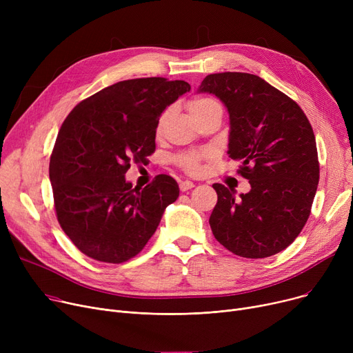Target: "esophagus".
Masks as SVG:
<instances>
[{"instance_id": "esophagus-1", "label": "esophagus", "mask_w": 353, "mask_h": 353, "mask_svg": "<svg viewBox=\"0 0 353 353\" xmlns=\"http://www.w3.org/2000/svg\"><path fill=\"white\" fill-rule=\"evenodd\" d=\"M194 188V183L190 180H184L180 183V192H188Z\"/></svg>"}]
</instances>
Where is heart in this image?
Masks as SVG:
<instances>
[{
    "mask_svg": "<svg viewBox=\"0 0 353 353\" xmlns=\"http://www.w3.org/2000/svg\"><path fill=\"white\" fill-rule=\"evenodd\" d=\"M217 105H219L217 101H214L213 99H208V97H196L188 103V108L194 120H199L201 116H205L209 110H212ZM165 119H167V111L165 113H163L159 119V124H157L159 128L163 125ZM203 157H205V154L197 153V152L181 153L174 157V163L186 173L197 174L200 172V161Z\"/></svg>",
    "mask_w": 353,
    "mask_h": 353,
    "instance_id": "heart-1",
    "label": "heart"
}]
</instances>
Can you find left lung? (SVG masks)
<instances>
[{
    "instance_id": "obj_1",
    "label": "left lung",
    "mask_w": 353,
    "mask_h": 353,
    "mask_svg": "<svg viewBox=\"0 0 353 353\" xmlns=\"http://www.w3.org/2000/svg\"><path fill=\"white\" fill-rule=\"evenodd\" d=\"M199 91L212 92L230 116L229 157L250 192L214 183L217 203L209 219L220 245L232 253L263 259L286 249L310 214L319 183L313 128L299 104L249 72L209 74Z\"/></svg>"
}]
</instances>
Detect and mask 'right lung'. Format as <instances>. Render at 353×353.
Masks as SVG:
<instances>
[{
    "mask_svg": "<svg viewBox=\"0 0 353 353\" xmlns=\"http://www.w3.org/2000/svg\"><path fill=\"white\" fill-rule=\"evenodd\" d=\"M189 90L183 80H124L83 100L64 120L50 159L54 209L85 256L105 263L130 261L179 197L172 176L159 174L141 189L124 174L154 153L160 114Z\"/></svg>",
    "mask_w": 353,
    "mask_h": 353,
    "instance_id": "add662e5",
    "label": "right lung"
}]
</instances>
